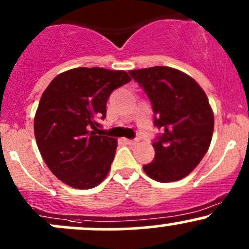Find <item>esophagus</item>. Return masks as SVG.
<instances>
[{
	"instance_id": "34e87169",
	"label": "esophagus",
	"mask_w": 249,
	"mask_h": 249,
	"mask_svg": "<svg viewBox=\"0 0 249 249\" xmlns=\"http://www.w3.org/2000/svg\"><path fill=\"white\" fill-rule=\"evenodd\" d=\"M122 141L124 143H126V144H130V145H135L137 142H139L137 140H129V139H123Z\"/></svg>"
}]
</instances>
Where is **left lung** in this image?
Listing matches in <instances>:
<instances>
[{"label": "left lung", "instance_id": "8db88e82", "mask_svg": "<svg viewBox=\"0 0 249 249\" xmlns=\"http://www.w3.org/2000/svg\"><path fill=\"white\" fill-rule=\"evenodd\" d=\"M152 102L154 124L164 132L153 142L154 160L143 170L157 182H175L189 175L208 150L214 115L207 95L192 77L155 66L129 71Z\"/></svg>", "mask_w": 249, "mask_h": 249}]
</instances>
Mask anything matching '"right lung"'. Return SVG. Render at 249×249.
<instances>
[{
    "mask_svg": "<svg viewBox=\"0 0 249 249\" xmlns=\"http://www.w3.org/2000/svg\"><path fill=\"white\" fill-rule=\"evenodd\" d=\"M130 80L125 71L77 67L57 74L44 90L35 137L47 166L65 184L91 189L108 175L117 140L95 130L106 117L110 92Z\"/></svg>",
    "mask_w": 249,
    "mask_h": 249,
    "instance_id": "1",
    "label": "right lung"
}]
</instances>
